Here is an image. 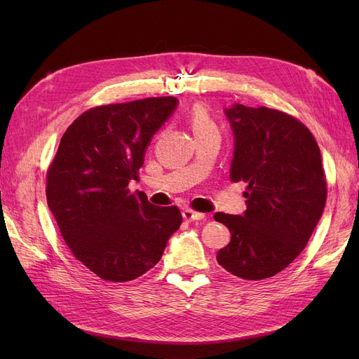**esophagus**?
I'll return each instance as SVG.
<instances>
[{
    "label": "esophagus",
    "instance_id": "esophagus-1",
    "mask_svg": "<svg viewBox=\"0 0 359 359\" xmlns=\"http://www.w3.org/2000/svg\"><path fill=\"white\" fill-rule=\"evenodd\" d=\"M182 217H184V220H187V222H196V220H202L205 214L194 211L191 208H186L182 211Z\"/></svg>",
    "mask_w": 359,
    "mask_h": 359
}]
</instances>
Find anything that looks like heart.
<instances>
[{
  "mask_svg": "<svg viewBox=\"0 0 359 359\" xmlns=\"http://www.w3.org/2000/svg\"><path fill=\"white\" fill-rule=\"evenodd\" d=\"M189 123H190L193 133L196 137L203 136L206 133H211V132H217V124L214 121L210 109L202 103H194L190 107Z\"/></svg>",
  "mask_w": 359,
  "mask_h": 359,
  "instance_id": "1",
  "label": "heart"
}]
</instances>
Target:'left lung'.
I'll return each instance as SVG.
<instances>
[{"instance_id":"1","label":"left lung","mask_w":359,"mask_h":359,"mask_svg":"<svg viewBox=\"0 0 359 359\" xmlns=\"http://www.w3.org/2000/svg\"><path fill=\"white\" fill-rule=\"evenodd\" d=\"M235 135L231 180L245 182L244 215L215 212L231 231L217 253L227 273L264 280L283 271L307 245L327 202L320 149L299 119L265 106L226 109Z\"/></svg>"}]
</instances>
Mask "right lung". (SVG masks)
<instances>
[{"mask_svg": "<svg viewBox=\"0 0 359 359\" xmlns=\"http://www.w3.org/2000/svg\"><path fill=\"white\" fill-rule=\"evenodd\" d=\"M177 102L169 95L91 107L69 126L48 168L46 199L64 241L106 281L145 274L182 222L178 206H156L128 189Z\"/></svg>", "mask_w": 359, "mask_h": 359, "instance_id": "1", "label": "right lung"}]
</instances>
